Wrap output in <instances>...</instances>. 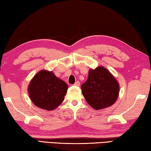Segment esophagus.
<instances>
[{
    "label": "esophagus",
    "mask_w": 151,
    "mask_h": 151,
    "mask_svg": "<svg viewBox=\"0 0 151 151\" xmlns=\"http://www.w3.org/2000/svg\"><path fill=\"white\" fill-rule=\"evenodd\" d=\"M74 85L76 86H80V82H79V81H76V83H75V84H74Z\"/></svg>",
    "instance_id": "obj_1"
}]
</instances>
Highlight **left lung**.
<instances>
[{"label": "left lung", "mask_w": 151, "mask_h": 151, "mask_svg": "<svg viewBox=\"0 0 151 151\" xmlns=\"http://www.w3.org/2000/svg\"><path fill=\"white\" fill-rule=\"evenodd\" d=\"M82 93L89 105L101 110L112 105L119 93V83L103 66L91 68L86 81L81 85Z\"/></svg>", "instance_id": "left-lung-1"}]
</instances>
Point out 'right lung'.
<instances>
[{
  "label": "right lung",
  "mask_w": 151,
  "mask_h": 151,
  "mask_svg": "<svg viewBox=\"0 0 151 151\" xmlns=\"http://www.w3.org/2000/svg\"><path fill=\"white\" fill-rule=\"evenodd\" d=\"M68 85L51 71H39L28 86L30 100L40 109L52 111L63 103Z\"/></svg>",
  "instance_id": "obj_1"
}]
</instances>
